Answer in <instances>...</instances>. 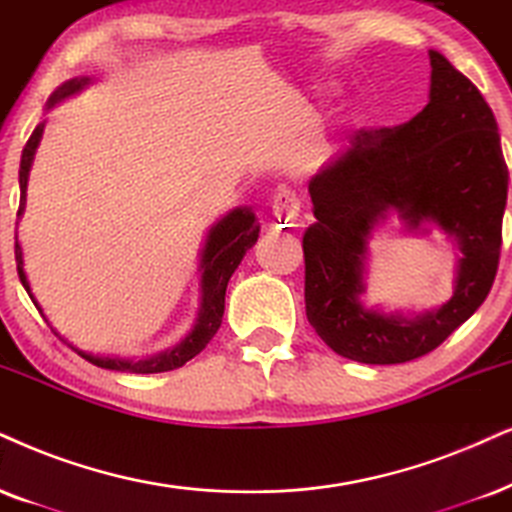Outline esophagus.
<instances>
[{
  "label": "esophagus",
  "instance_id": "esophagus-1",
  "mask_svg": "<svg viewBox=\"0 0 512 512\" xmlns=\"http://www.w3.org/2000/svg\"><path fill=\"white\" fill-rule=\"evenodd\" d=\"M297 217H300V198L290 189H281L271 203V219L278 226H290L297 222Z\"/></svg>",
  "mask_w": 512,
  "mask_h": 512
}]
</instances>
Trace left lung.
<instances>
[{
	"label": "left lung",
	"mask_w": 512,
	"mask_h": 512,
	"mask_svg": "<svg viewBox=\"0 0 512 512\" xmlns=\"http://www.w3.org/2000/svg\"><path fill=\"white\" fill-rule=\"evenodd\" d=\"M430 103L397 127L361 129L309 181L316 222L304 231V307L333 352L361 364H404L437 349L487 300L501 257L508 165L480 89L430 51ZM390 207L435 221L459 243L455 297L409 322L364 310L365 238Z\"/></svg>",
	"instance_id": "left-lung-1"
}]
</instances>
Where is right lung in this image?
<instances>
[{
	"label": "right lung",
	"instance_id": "add662e5",
	"mask_svg": "<svg viewBox=\"0 0 512 512\" xmlns=\"http://www.w3.org/2000/svg\"><path fill=\"white\" fill-rule=\"evenodd\" d=\"M87 80H70L63 84L58 92L49 99V106H54L56 101L66 99V96L75 94L77 89H82ZM44 132V125H37L35 132L30 134L28 144L23 148L21 155V170H18V181H21V205H18V217H21L23 205H25V189H28V170L32 163V155H35V148L40 144ZM260 236V224L255 222V215L248 208L234 210L231 215H226L217 226H212L208 241H205L203 260H200V269H203V302H200L198 321L193 326L181 345H177L170 352L158 354V357L151 359H113V357H92V354H84L80 349H75L82 359H87L89 364L111 368V371H127V373H163L172 371V368L184 366L186 361H191L196 354L203 352L208 347V342L215 338V333L222 326L224 316V295H226V283H229L231 274H234L238 264H241L243 255L252 248ZM16 264H18V278H21L23 288L28 290L30 300L35 302V307L40 309L35 297L30 293L28 278H25L23 271V252L21 245L16 241Z\"/></svg>",
	"mask_w": 512,
	"mask_h": 512
}]
</instances>
